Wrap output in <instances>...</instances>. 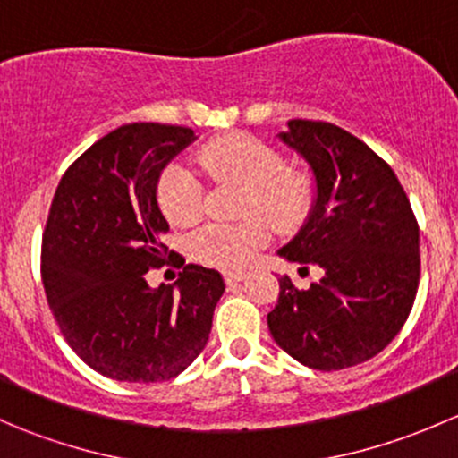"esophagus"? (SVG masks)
<instances>
[{"instance_id":"obj_1","label":"esophagus","mask_w":458,"mask_h":458,"mask_svg":"<svg viewBox=\"0 0 458 458\" xmlns=\"http://www.w3.org/2000/svg\"><path fill=\"white\" fill-rule=\"evenodd\" d=\"M246 272H224L225 284H239V281H246Z\"/></svg>"}]
</instances>
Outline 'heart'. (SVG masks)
<instances>
[{"instance_id":"b5f03b06","label":"heart","mask_w":458,"mask_h":458,"mask_svg":"<svg viewBox=\"0 0 458 458\" xmlns=\"http://www.w3.org/2000/svg\"><path fill=\"white\" fill-rule=\"evenodd\" d=\"M199 164L215 182L246 188L242 215L261 211L276 228H293L310 210L315 182L303 168L285 165V157L272 143L250 135L215 140L199 150ZM157 203L174 225H191L203 215V186L183 161L165 165L157 182ZM270 239L266 220L246 216L239 224H208L191 237V255L206 266L242 270Z\"/></svg>"}]
</instances>
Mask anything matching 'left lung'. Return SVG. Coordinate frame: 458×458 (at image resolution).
Masks as SVG:
<instances>
[{"label":"left lung","mask_w":458,"mask_h":458,"mask_svg":"<svg viewBox=\"0 0 458 458\" xmlns=\"http://www.w3.org/2000/svg\"><path fill=\"white\" fill-rule=\"evenodd\" d=\"M279 140L308 161L317 183L306 224L279 255L323 275L308 290L281 276L267 327L303 366H359L399 335L412 310L419 224L394 170L348 131L293 119Z\"/></svg>","instance_id":"left-lung-1"}]
</instances>
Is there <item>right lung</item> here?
Listing matches in <instances>:
<instances>
[{
	"instance_id": "right-lung-1",
	"label": "right lung",
	"mask_w": 458,
	"mask_h": 458,
	"mask_svg": "<svg viewBox=\"0 0 458 458\" xmlns=\"http://www.w3.org/2000/svg\"><path fill=\"white\" fill-rule=\"evenodd\" d=\"M195 140L192 128L165 123L117 128L64 173L50 203L41 239L48 306L81 361L114 381H168L208 344L225 290L219 272L188 263L174 286L145 281L173 254L161 242L168 221L157 182Z\"/></svg>"
}]
</instances>
